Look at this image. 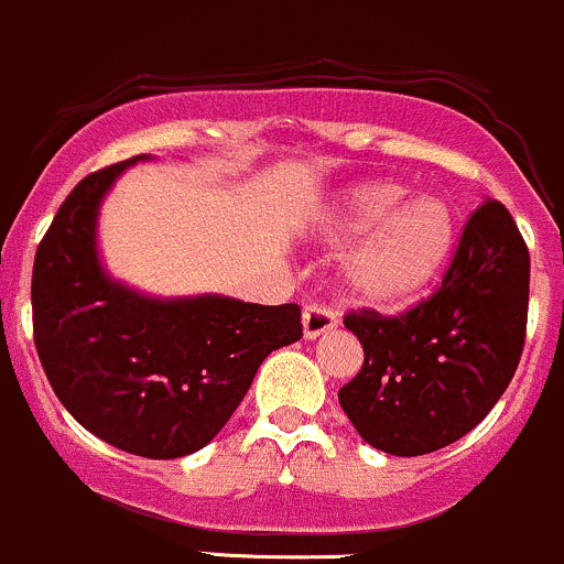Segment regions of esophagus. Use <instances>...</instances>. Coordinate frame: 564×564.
<instances>
[{"label": "esophagus", "instance_id": "esophagus-1", "mask_svg": "<svg viewBox=\"0 0 564 564\" xmlns=\"http://www.w3.org/2000/svg\"><path fill=\"white\" fill-rule=\"evenodd\" d=\"M301 325H304V339H317V336L334 330L336 317L323 304H310L304 310V315H301Z\"/></svg>", "mask_w": 564, "mask_h": 564}]
</instances>
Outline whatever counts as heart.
Returning <instances> with one entry per match:
<instances>
[{
  "mask_svg": "<svg viewBox=\"0 0 564 564\" xmlns=\"http://www.w3.org/2000/svg\"><path fill=\"white\" fill-rule=\"evenodd\" d=\"M341 260V293L367 310H402L429 293L454 260L458 219L440 195H408L388 178L361 182L323 217L328 243L357 239Z\"/></svg>",
  "mask_w": 564,
  "mask_h": 564,
  "instance_id": "obj_1",
  "label": "heart"
}]
</instances>
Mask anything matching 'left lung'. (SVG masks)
<instances>
[{
    "label": "left lung",
    "mask_w": 564,
    "mask_h": 564,
    "mask_svg": "<svg viewBox=\"0 0 564 564\" xmlns=\"http://www.w3.org/2000/svg\"><path fill=\"white\" fill-rule=\"evenodd\" d=\"M530 252L513 217L486 200L464 225L437 293L408 315L352 312L364 367L339 391L356 432L391 456H423L473 432L519 367Z\"/></svg>",
    "instance_id": "left-lung-1"
}]
</instances>
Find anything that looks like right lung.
Instances as JSON below:
<instances>
[{
    "label": "right lung",
    "mask_w": 564,
    "mask_h": 564,
    "mask_svg": "<svg viewBox=\"0 0 564 564\" xmlns=\"http://www.w3.org/2000/svg\"><path fill=\"white\" fill-rule=\"evenodd\" d=\"M138 154L86 176L56 212L32 271L34 345L65 410L95 437L143 458L212 443L265 356L301 339L295 304L141 293L100 258L97 219Z\"/></svg>",
    "instance_id": "1"
}]
</instances>
